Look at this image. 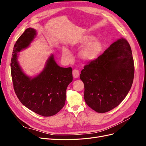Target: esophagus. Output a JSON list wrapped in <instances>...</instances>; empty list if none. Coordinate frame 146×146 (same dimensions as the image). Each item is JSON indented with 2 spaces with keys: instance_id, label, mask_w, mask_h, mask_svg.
<instances>
[{
  "instance_id": "obj_1",
  "label": "esophagus",
  "mask_w": 146,
  "mask_h": 146,
  "mask_svg": "<svg viewBox=\"0 0 146 146\" xmlns=\"http://www.w3.org/2000/svg\"><path fill=\"white\" fill-rule=\"evenodd\" d=\"M72 75H73V77L74 78H77L79 77V76H80V72H79L78 70L74 69V70H73Z\"/></svg>"
}]
</instances>
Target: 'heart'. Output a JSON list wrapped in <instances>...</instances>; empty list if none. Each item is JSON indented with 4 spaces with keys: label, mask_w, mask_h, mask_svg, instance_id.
Segmentation results:
<instances>
[{
    "label": "heart",
    "mask_w": 146,
    "mask_h": 146,
    "mask_svg": "<svg viewBox=\"0 0 146 146\" xmlns=\"http://www.w3.org/2000/svg\"><path fill=\"white\" fill-rule=\"evenodd\" d=\"M74 49L82 50L78 53V58L84 63H90L96 60L103 49V44L98 39L90 35H85L74 39L70 43ZM62 56L66 61L72 60V56L67 47L62 48Z\"/></svg>",
    "instance_id": "b5f03b06"
}]
</instances>
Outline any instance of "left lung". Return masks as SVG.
Segmentation results:
<instances>
[{
    "label": "left lung",
    "mask_w": 146,
    "mask_h": 146,
    "mask_svg": "<svg viewBox=\"0 0 146 146\" xmlns=\"http://www.w3.org/2000/svg\"><path fill=\"white\" fill-rule=\"evenodd\" d=\"M134 71L130 46L121 38L81 71L86 104L98 113L108 112L116 107L130 90Z\"/></svg>",
    "instance_id": "left-lung-1"
}]
</instances>
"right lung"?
Returning <instances> with one entry per match:
<instances>
[{
    "label": "right lung",
    "instance_id": "add662e5",
    "mask_svg": "<svg viewBox=\"0 0 146 146\" xmlns=\"http://www.w3.org/2000/svg\"><path fill=\"white\" fill-rule=\"evenodd\" d=\"M36 36V30L28 28L14 46L11 60L13 87L17 98L25 107L41 116H51L64 107L66 89L73 80L72 69L60 67L52 54L37 76L32 77L25 74L17 60V53L27 48Z\"/></svg>",
    "mask_w": 146,
    "mask_h": 146
}]
</instances>
